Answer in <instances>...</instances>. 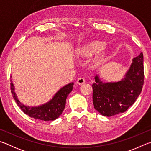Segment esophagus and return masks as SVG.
Masks as SVG:
<instances>
[{
    "label": "esophagus",
    "mask_w": 151,
    "mask_h": 151,
    "mask_svg": "<svg viewBox=\"0 0 151 151\" xmlns=\"http://www.w3.org/2000/svg\"><path fill=\"white\" fill-rule=\"evenodd\" d=\"M86 82V80L83 78H80L78 79L77 80V83L79 85H82L84 83Z\"/></svg>",
    "instance_id": "34e87169"
}]
</instances>
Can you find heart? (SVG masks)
Instances as JSON below:
<instances>
[{
    "label": "heart",
    "instance_id": "1",
    "mask_svg": "<svg viewBox=\"0 0 151 151\" xmlns=\"http://www.w3.org/2000/svg\"><path fill=\"white\" fill-rule=\"evenodd\" d=\"M105 47V44L102 42H96L88 45L80 50L79 54L84 57L91 56L95 54H97Z\"/></svg>",
    "mask_w": 151,
    "mask_h": 151
}]
</instances>
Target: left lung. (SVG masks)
Wrapping results in <instances>:
<instances>
[{"label": "left lung", "instance_id": "obj_1", "mask_svg": "<svg viewBox=\"0 0 151 151\" xmlns=\"http://www.w3.org/2000/svg\"><path fill=\"white\" fill-rule=\"evenodd\" d=\"M93 83L94 108L102 115L111 117L126 111L141 93L144 83L143 54L134 58L122 80L104 82L98 75Z\"/></svg>", "mask_w": 151, "mask_h": 151}]
</instances>
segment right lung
I'll return each instance as SVG.
<instances>
[{
	"label": "right lung",
	"instance_id": "1",
	"mask_svg": "<svg viewBox=\"0 0 151 151\" xmlns=\"http://www.w3.org/2000/svg\"><path fill=\"white\" fill-rule=\"evenodd\" d=\"M73 86V82L68 83L58 91L48 102L38 107H30L24 105L18 100L14 91V84L10 80L11 93L18 106L29 117L44 121H54L60 117L65 108L66 98L72 91Z\"/></svg>",
	"mask_w": 151,
	"mask_h": 151
}]
</instances>
